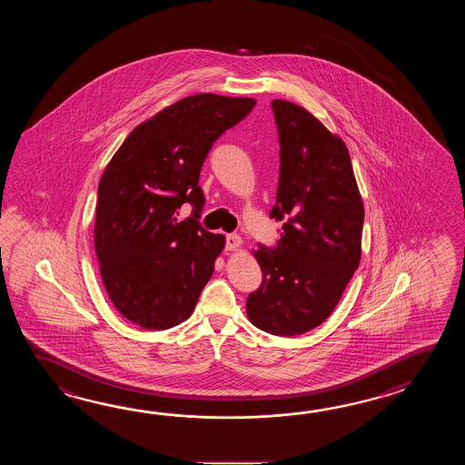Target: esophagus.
Returning <instances> with one entry per match:
<instances>
[{
    "instance_id": "obj_1",
    "label": "esophagus",
    "mask_w": 465,
    "mask_h": 465,
    "mask_svg": "<svg viewBox=\"0 0 465 465\" xmlns=\"http://www.w3.org/2000/svg\"><path fill=\"white\" fill-rule=\"evenodd\" d=\"M241 244H242V241H241V237L237 236V234H228L226 236V249L228 251H234Z\"/></svg>"
}]
</instances>
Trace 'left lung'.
Wrapping results in <instances>:
<instances>
[{"label": "left lung", "mask_w": 465, "mask_h": 465, "mask_svg": "<svg viewBox=\"0 0 465 465\" xmlns=\"http://www.w3.org/2000/svg\"><path fill=\"white\" fill-rule=\"evenodd\" d=\"M279 184L271 218L274 247L254 252L262 282L247 296L249 321L274 336H297L336 309L361 261L364 206L344 141L309 111L274 99Z\"/></svg>", "instance_id": "obj_1"}]
</instances>
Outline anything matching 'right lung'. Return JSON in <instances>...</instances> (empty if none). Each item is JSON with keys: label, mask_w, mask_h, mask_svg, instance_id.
I'll use <instances>...</instances> for the list:
<instances>
[{"label": "right lung", "mask_w": 465, "mask_h": 465, "mask_svg": "<svg viewBox=\"0 0 465 465\" xmlns=\"http://www.w3.org/2000/svg\"><path fill=\"white\" fill-rule=\"evenodd\" d=\"M256 99L194 94L129 133L98 186L94 247L111 302L131 322L163 331L194 311L226 239L201 226L199 173L214 141ZM189 202L191 219L179 222Z\"/></svg>", "instance_id": "1"}]
</instances>
